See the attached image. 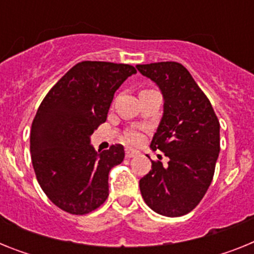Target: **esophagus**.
Masks as SVG:
<instances>
[{"label":"esophagus","instance_id":"34e87169","mask_svg":"<svg viewBox=\"0 0 254 254\" xmlns=\"http://www.w3.org/2000/svg\"><path fill=\"white\" fill-rule=\"evenodd\" d=\"M125 154H126V158H133V156H136V155L138 154V151L137 150L129 149V147H126Z\"/></svg>","mask_w":254,"mask_h":254}]
</instances>
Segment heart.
Masks as SVG:
<instances>
[{"mask_svg": "<svg viewBox=\"0 0 254 254\" xmlns=\"http://www.w3.org/2000/svg\"><path fill=\"white\" fill-rule=\"evenodd\" d=\"M142 140V131L141 129H129L123 134V141L131 145H137Z\"/></svg>", "mask_w": 254, "mask_h": 254, "instance_id": "obj_1", "label": "heart"}]
</instances>
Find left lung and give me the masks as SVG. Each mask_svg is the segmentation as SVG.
<instances>
[{
  "mask_svg": "<svg viewBox=\"0 0 254 254\" xmlns=\"http://www.w3.org/2000/svg\"><path fill=\"white\" fill-rule=\"evenodd\" d=\"M160 87L164 116L151 147L169 158L168 165L151 161L140 179L142 198L164 216H183L203 198L214 178L220 151V123L194 78L178 62L137 64Z\"/></svg>",
  "mask_w": 254,
  "mask_h": 254,
  "instance_id": "obj_1",
  "label": "left lung"
}]
</instances>
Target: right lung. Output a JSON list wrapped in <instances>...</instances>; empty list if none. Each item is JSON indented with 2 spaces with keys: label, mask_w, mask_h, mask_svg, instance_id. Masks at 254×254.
Listing matches in <instances>:
<instances>
[{
  "label": "right lung",
  "mask_w": 254,
  "mask_h": 254,
  "mask_svg": "<svg viewBox=\"0 0 254 254\" xmlns=\"http://www.w3.org/2000/svg\"><path fill=\"white\" fill-rule=\"evenodd\" d=\"M136 73L131 64L82 61L52 87L35 114L30 132L31 163L52 202L85 215L109 196L108 176L125 159L116 143L99 154L90 136L107 120L116 90Z\"/></svg>",
  "instance_id": "obj_1"
}]
</instances>
